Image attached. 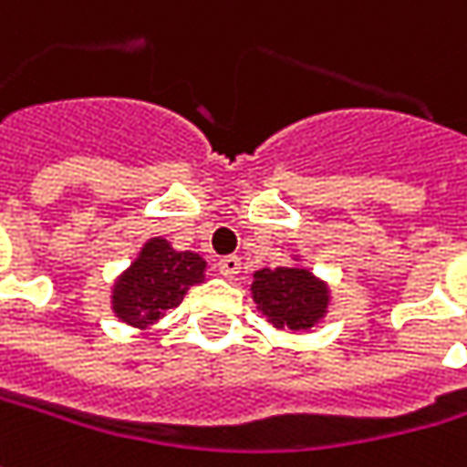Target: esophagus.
Masks as SVG:
<instances>
[{
	"mask_svg": "<svg viewBox=\"0 0 467 467\" xmlns=\"http://www.w3.org/2000/svg\"><path fill=\"white\" fill-rule=\"evenodd\" d=\"M219 272H222V276L233 279L234 274L240 272V258H237V255H224V258L219 261Z\"/></svg>",
	"mask_w": 467,
	"mask_h": 467,
	"instance_id": "esophagus-1",
	"label": "esophagus"
}]
</instances>
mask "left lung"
<instances>
[{
    "label": "left lung",
    "instance_id": "left-lung-1",
    "mask_svg": "<svg viewBox=\"0 0 467 467\" xmlns=\"http://www.w3.org/2000/svg\"><path fill=\"white\" fill-rule=\"evenodd\" d=\"M255 308L264 318L287 332L316 327L329 308V287L303 266L258 269L251 282Z\"/></svg>",
    "mask_w": 467,
    "mask_h": 467
}]
</instances>
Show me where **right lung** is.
I'll use <instances>...</instances> for the list:
<instances>
[{"label": "right lung", "mask_w": 467, "mask_h": 467, "mask_svg": "<svg viewBox=\"0 0 467 467\" xmlns=\"http://www.w3.org/2000/svg\"><path fill=\"white\" fill-rule=\"evenodd\" d=\"M206 261L193 251H174L164 237H151L138 258L117 276L112 311L135 329H149L170 308L182 303L185 293L203 282Z\"/></svg>", "instance_id": "1"}]
</instances>
